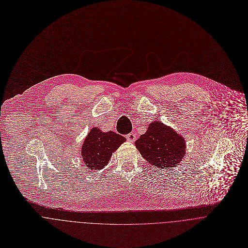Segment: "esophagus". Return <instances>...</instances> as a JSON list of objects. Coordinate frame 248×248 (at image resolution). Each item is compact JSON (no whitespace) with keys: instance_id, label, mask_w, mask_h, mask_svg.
Wrapping results in <instances>:
<instances>
[{"instance_id":"1","label":"esophagus","mask_w":248,"mask_h":248,"mask_svg":"<svg viewBox=\"0 0 248 248\" xmlns=\"http://www.w3.org/2000/svg\"><path fill=\"white\" fill-rule=\"evenodd\" d=\"M126 139H127L129 142H134L135 139H136V135H135L133 132H130L129 134L126 135Z\"/></svg>"}]
</instances>
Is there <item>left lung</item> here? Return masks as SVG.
<instances>
[{
	"label": "left lung",
	"instance_id": "obj_1",
	"mask_svg": "<svg viewBox=\"0 0 248 248\" xmlns=\"http://www.w3.org/2000/svg\"><path fill=\"white\" fill-rule=\"evenodd\" d=\"M141 155L157 169L179 166L186 153V142L171 127L155 121L136 141Z\"/></svg>",
	"mask_w": 248,
	"mask_h": 248
}]
</instances>
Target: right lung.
Listing matches in <instances>:
<instances>
[{
    "label": "right lung",
    "instance_id": "obj_1",
    "mask_svg": "<svg viewBox=\"0 0 248 248\" xmlns=\"http://www.w3.org/2000/svg\"><path fill=\"white\" fill-rule=\"evenodd\" d=\"M125 141V138L114 131L103 132L93 127L81 146V156L88 168L101 170L108 164L113 153Z\"/></svg>",
    "mask_w": 248,
    "mask_h": 248
}]
</instances>
